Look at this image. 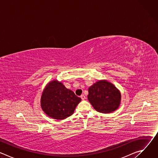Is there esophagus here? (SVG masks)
I'll list each match as a JSON object with an SVG mask.
<instances>
[{
    "mask_svg": "<svg viewBox=\"0 0 158 158\" xmlns=\"http://www.w3.org/2000/svg\"><path fill=\"white\" fill-rule=\"evenodd\" d=\"M81 98L82 100H84V99H85V96L84 94H82V95L81 96Z\"/></svg>",
    "mask_w": 158,
    "mask_h": 158,
    "instance_id": "1",
    "label": "esophagus"
}]
</instances>
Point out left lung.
<instances>
[{"mask_svg":"<svg viewBox=\"0 0 158 158\" xmlns=\"http://www.w3.org/2000/svg\"><path fill=\"white\" fill-rule=\"evenodd\" d=\"M88 92V100L98 112L110 113L120 106L121 94L119 90L107 80L97 81L89 87Z\"/></svg>","mask_w":158,"mask_h":158,"instance_id":"1","label":"left lung"}]
</instances>
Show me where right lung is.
<instances>
[{
	"label": "right lung",
	"mask_w": 158,
	"mask_h": 158,
	"mask_svg": "<svg viewBox=\"0 0 158 158\" xmlns=\"http://www.w3.org/2000/svg\"><path fill=\"white\" fill-rule=\"evenodd\" d=\"M81 99L57 80L50 81L45 87L40 98L42 110L49 117L62 120L73 114Z\"/></svg>",
	"instance_id": "1"
}]
</instances>
